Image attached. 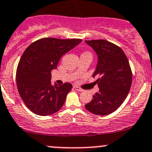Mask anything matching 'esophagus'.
I'll return each instance as SVG.
<instances>
[{"mask_svg":"<svg viewBox=\"0 0 152 152\" xmlns=\"http://www.w3.org/2000/svg\"><path fill=\"white\" fill-rule=\"evenodd\" d=\"M73 88H74L76 89V91H80V92L83 91V88H81L78 87V86H73Z\"/></svg>","mask_w":152,"mask_h":152,"instance_id":"obj_1","label":"esophagus"}]
</instances>
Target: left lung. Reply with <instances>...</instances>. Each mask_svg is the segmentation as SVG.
I'll return each mask as SVG.
<instances>
[{
    "instance_id": "8db88e82",
    "label": "left lung",
    "mask_w": 152,
    "mask_h": 152,
    "mask_svg": "<svg viewBox=\"0 0 152 152\" xmlns=\"http://www.w3.org/2000/svg\"><path fill=\"white\" fill-rule=\"evenodd\" d=\"M85 42L97 56V64L92 76L98 77L99 91L86 105L88 111L97 115H107L115 111L127 97L132 83V72L122 49L105 39Z\"/></svg>"
}]
</instances>
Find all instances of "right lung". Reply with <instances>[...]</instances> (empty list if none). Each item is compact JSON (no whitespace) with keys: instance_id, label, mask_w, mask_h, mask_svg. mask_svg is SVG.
Wrapping results in <instances>:
<instances>
[{"instance_id":"1","label":"right lung","mask_w":152,"mask_h":152,"mask_svg":"<svg viewBox=\"0 0 152 152\" xmlns=\"http://www.w3.org/2000/svg\"><path fill=\"white\" fill-rule=\"evenodd\" d=\"M81 42L79 39L42 38L25 49L17 67L16 83L20 97L32 113L46 116L61 109L73 86L67 83L52 85L51 71L64 54Z\"/></svg>"}]
</instances>
